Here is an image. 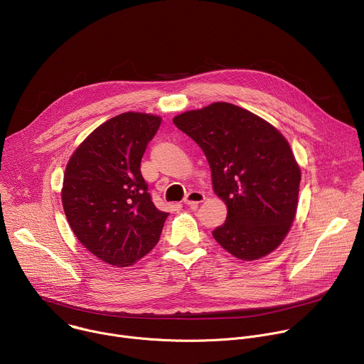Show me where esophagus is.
<instances>
[{"label":"esophagus","mask_w":364,"mask_h":364,"mask_svg":"<svg viewBox=\"0 0 364 364\" xmlns=\"http://www.w3.org/2000/svg\"><path fill=\"white\" fill-rule=\"evenodd\" d=\"M204 198H205V196H204V193H201V191H190V193H187V196L184 197V203L187 204V205H197V204H200L201 201H204Z\"/></svg>","instance_id":"obj_1"}]
</instances>
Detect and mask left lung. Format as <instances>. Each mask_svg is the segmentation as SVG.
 <instances>
[{"instance_id": "left-lung-1", "label": "left lung", "mask_w": 364, "mask_h": 364, "mask_svg": "<svg viewBox=\"0 0 364 364\" xmlns=\"http://www.w3.org/2000/svg\"><path fill=\"white\" fill-rule=\"evenodd\" d=\"M212 168L215 193L228 204L216 242L243 261L264 257L287 236L296 212L301 171L289 144L271 124L216 102L173 119Z\"/></svg>"}]
</instances>
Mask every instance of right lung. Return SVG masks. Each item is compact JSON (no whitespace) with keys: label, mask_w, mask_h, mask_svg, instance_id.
Listing matches in <instances>:
<instances>
[{"label":"right lung","mask_w":364,"mask_h":364,"mask_svg":"<svg viewBox=\"0 0 364 364\" xmlns=\"http://www.w3.org/2000/svg\"><path fill=\"white\" fill-rule=\"evenodd\" d=\"M160 124V117L121 114L79 145L65 171L62 201L73 233L114 267L145 256L168 218L152 203L141 174V159Z\"/></svg>","instance_id":"obj_1"}]
</instances>
